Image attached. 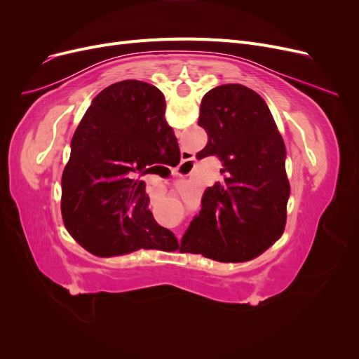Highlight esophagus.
<instances>
[{
  "label": "esophagus",
  "instance_id": "obj_1",
  "mask_svg": "<svg viewBox=\"0 0 359 359\" xmlns=\"http://www.w3.org/2000/svg\"><path fill=\"white\" fill-rule=\"evenodd\" d=\"M184 157H186V158L181 160V165L178 166V169L173 170V175H175V177H189L190 175V172H191V157L187 156V154H184ZM177 236L180 238V235H177Z\"/></svg>",
  "mask_w": 359,
  "mask_h": 359
}]
</instances>
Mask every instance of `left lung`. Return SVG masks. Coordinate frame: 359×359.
<instances>
[{
	"label": "left lung",
	"instance_id": "1",
	"mask_svg": "<svg viewBox=\"0 0 359 359\" xmlns=\"http://www.w3.org/2000/svg\"><path fill=\"white\" fill-rule=\"evenodd\" d=\"M208 144L198 158L222 161V181L208 187L181 250L219 262H244L273 245L286 226L290 194L286 148L265 100L240 83L215 86L201 103Z\"/></svg>",
	"mask_w": 359,
	"mask_h": 359
}]
</instances>
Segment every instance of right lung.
Masks as SVG:
<instances>
[{"label":"right lung","mask_w":359,"mask_h":359,"mask_svg":"<svg viewBox=\"0 0 359 359\" xmlns=\"http://www.w3.org/2000/svg\"><path fill=\"white\" fill-rule=\"evenodd\" d=\"M165 109V95L154 85L123 81L95 97L76 128L61 180V214L70 235L95 256L178 248L147 208L139 180L151 165L180 163Z\"/></svg>","instance_id":"obj_1"}]
</instances>
